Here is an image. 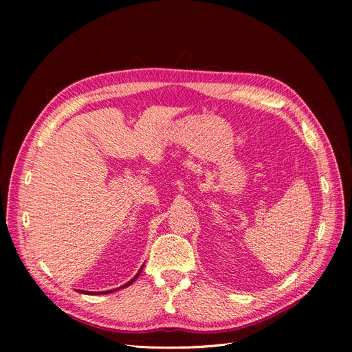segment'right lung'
Here are the masks:
<instances>
[{
    "label": "right lung",
    "mask_w": 352,
    "mask_h": 352,
    "mask_svg": "<svg viewBox=\"0 0 352 352\" xmlns=\"http://www.w3.org/2000/svg\"><path fill=\"white\" fill-rule=\"evenodd\" d=\"M142 267H144V265H142ZM142 267L140 269V272H138V273H136V276H135V278H133L132 280H129V282H127L126 285H123V286H120V287H126V286H129L131 283H133V282H135V279H136V278H138V276H140V273L142 272ZM120 287H116V289H110V291H104V292H89V291H79V289H78V292H82V294H95V295H98V294H110V292H114V291H117V289H120Z\"/></svg>",
    "instance_id": "1"
}]
</instances>
